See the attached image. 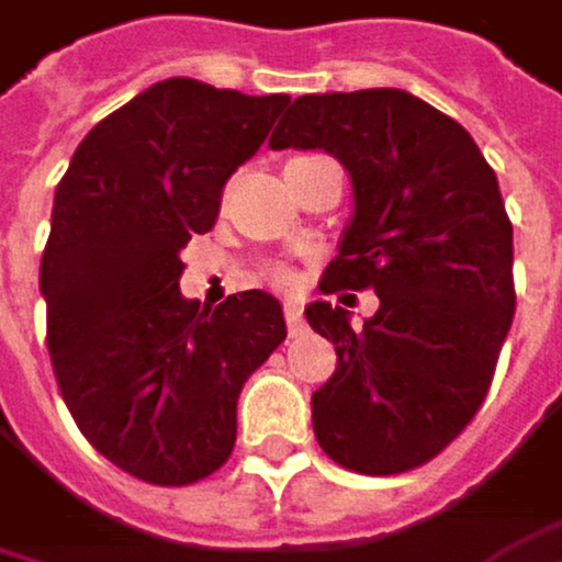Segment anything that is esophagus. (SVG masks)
<instances>
[{
    "mask_svg": "<svg viewBox=\"0 0 562 562\" xmlns=\"http://www.w3.org/2000/svg\"><path fill=\"white\" fill-rule=\"evenodd\" d=\"M286 326H290V336L303 333V306L296 300H286Z\"/></svg>",
    "mask_w": 562,
    "mask_h": 562,
    "instance_id": "34e87169",
    "label": "esophagus"
}]
</instances>
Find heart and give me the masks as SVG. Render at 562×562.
I'll return each instance as SVG.
<instances>
[{"mask_svg":"<svg viewBox=\"0 0 562 562\" xmlns=\"http://www.w3.org/2000/svg\"><path fill=\"white\" fill-rule=\"evenodd\" d=\"M272 283H279V286H290V283H293V276H290L286 269H272Z\"/></svg>","mask_w":562,"mask_h":562,"instance_id":"b5f03b06","label":"heart"}]
</instances>
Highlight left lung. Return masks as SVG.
<instances>
[{"label": "left lung", "instance_id": "8db88e82", "mask_svg": "<svg viewBox=\"0 0 562 562\" xmlns=\"http://www.w3.org/2000/svg\"><path fill=\"white\" fill-rule=\"evenodd\" d=\"M269 147H319L349 170L356 213L319 290L379 296L366 326L342 306H306L339 356L313 392L316 441L359 474L422 468L484 405L514 323V226L497 173L454 117L402 88L303 94Z\"/></svg>", "mask_w": 562, "mask_h": 562}]
</instances>
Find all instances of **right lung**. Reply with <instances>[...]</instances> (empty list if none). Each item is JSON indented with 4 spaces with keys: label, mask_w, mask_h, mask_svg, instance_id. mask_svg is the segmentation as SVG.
I'll return each instance as SVG.
<instances>
[{
    "label": "right lung",
    "mask_w": 562,
    "mask_h": 562,
    "mask_svg": "<svg viewBox=\"0 0 562 562\" xmlns=\"http://www.w3.org/2000/svg\"><path fill=\"white\" fill-rule=\"evenodd\" d=\"M286 94L167 78L98 121L55 187L38 286L61 398L121 471L183 487L226 464L243 382L286 339L262 290L216 310L180 296V249Z\"/></svg>",
    "instance_id": "obj_1"
}]
</instances>
